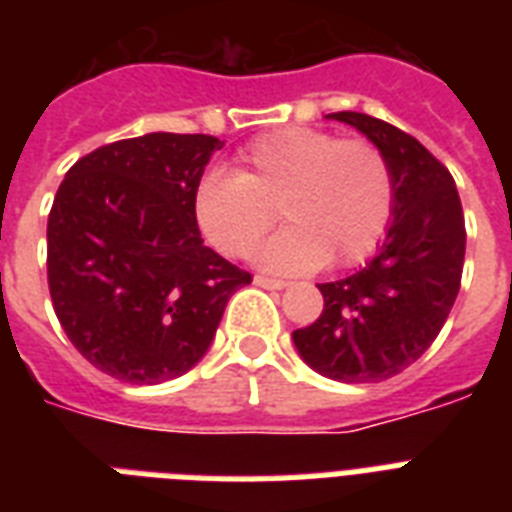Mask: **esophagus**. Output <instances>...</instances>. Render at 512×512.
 Listing matches in <instances>:
<instances>
[{"label":"esophagus","mask_w":512,"mask_h":512,"mask_svg":"<svg viewBox=\"0 0 512 512\" xmlns=\"http://www.w3.org/2000/svg\"><path fill=\"white\" fill-rule=\"evenodd\" d=\"M255 284L263 289H284L287 287V281L281 279H271V276H255Z\"/></svg>","instance_id":"obj_1"}]
</instances>
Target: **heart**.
<instances>
[{
	"label": "heart",
	"mask_w": 512,
	"mask_h": 512,
	"mask_svg": "<svg viewBox=\"0 0 512 512\" xmlns=\"http://www.w3.org/2000/svg\"><path fill=\"white\" fill-rule=\"evenodd\" d=\"M396 185L388 159L369 140L287 127L252 140L239 170L209 172L193 191L204 239L228 257H247L271 231L273 209L289 228L257 263L273 273L356 265L380 247L393 220Z\"/></svg>",
	"instance_id": "1"
}]
</instances>
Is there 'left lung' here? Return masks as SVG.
Returning <instances> with one entry per match:
<instances>
[{"instance_id": "obj_1", "label": "left lung", "mask_w": 512, "mask_h": 512, "mask_svg": "<svg viewBox=\"0 0 512 512\" xmlns=\"http://www.w3.org/2000/svg\"><path fill=\"white\" fill-rule=\"evenodd\" d=\"M388 159L393 220L377 255L348 279L319 284L324 311L295 329L297 353L329 380L380 382L430 348L460 292L465 215L444 164L393 124L340 111Z\"/></svg>"}]
</instances>
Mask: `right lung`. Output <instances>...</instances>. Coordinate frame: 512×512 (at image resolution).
<instances>
[{"label": "right lung", "mask_w": 512, "mask_h": 512, "mask_svg": "<svg viewBox=\"0 0 512 512\" xmlns=\"http://www.w3.org/2000/svg\"><path fill=\"white\" fill-rule=\"evenodd\" d=\"M212 135L151 132L82 156L47 220V284L60 327L95 369L132 385L175 380L207 353L252 276L204 244L193 191Z\"/></svg>", "instance_id": "right-lung-1"}]
</instances>
